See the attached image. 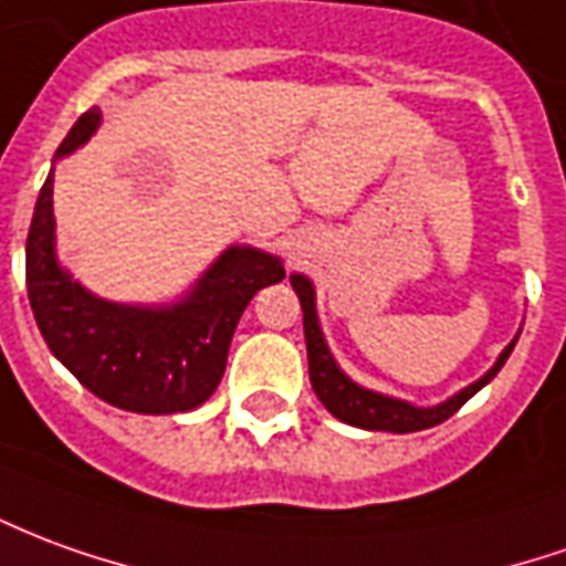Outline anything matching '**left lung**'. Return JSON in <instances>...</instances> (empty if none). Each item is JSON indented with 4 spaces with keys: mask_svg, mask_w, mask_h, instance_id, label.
I'll list each match as a JSON object with an SVG mask.
<instances>
[{
    "mask_svg": "<svg viewBox=\"0 0 566 566\" xmlns=\"http://www.w3.org/2000/svg\"><path fill=\"white\" fill-rule=\"evenodd\" d=\"M291 284H294L296 296H300V306H303V334H306V352H310V382L318 401H322L339 422H349L355 429H367V432H420V429H432L438 422H444L448 417H453L469 398L475 392H481L488 386L490 379L500 374V367L505 365V358L515 349L521 331L515 334V339L500 352V358L493 361L484 377H478L475 382H469L465 389H460L457 395H450L448 401L432 407H417L405 401V398H395V395L374 392V389H365L358 386L355 379L343 374V367L334 361V355L327 349V339L322 334V322H318V310H315V284L294 272L291 275Z\"/></svg>",
    "mask_w": 566,
    "mask_h": 566,
    "instance_id": "left-lung-1",
    "label": "left lung"
}]
</instances>
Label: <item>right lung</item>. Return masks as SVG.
<instances>
[{"label": "right lung", "instance_id": "obj_1", "mask_svg": "<svg viewBox=\"0 0 566 566\" xmlns=\"http://www.w3.org/2000/svg\"><path fill=\"white\" fill-rule=\"evenodd\" d=\"M94 106L70 128L54 161L73 156L101 128ZM54 168L35 199L27 235V294L51 355L73 377L132 413H187L214 395L235 324L251 296L284 279L282 256L229 244L174 303H113L91 294L57 260Z\"/></svg>", "mask_w": 566, "mask_h": 566}]
</instances>
